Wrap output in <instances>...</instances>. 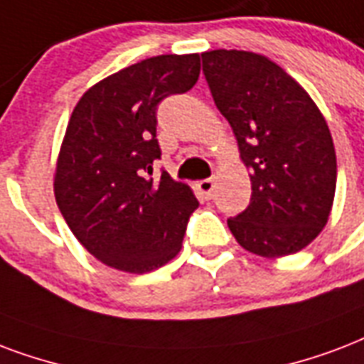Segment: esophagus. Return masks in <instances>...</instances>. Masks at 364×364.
Wrapping results in <instances>:
<instances>
[{
    "mask_svg": "<svg viewBox=\"0 0 364 364\" xmlns=\"http://www.w3.org/2000/svg\"><path fill=\"white\" fill-rule=\"evenodd\" d=\"M196 187H198L202 196H204L206 200H210L213 196V187H215V183H213V179H202V181L196 183Z\"/></svg>",
    "mask_w": 364,
    "mask_h": 364,
    "instance_id": "34e87169",
    "label": "esophagus"
}]
</instances>
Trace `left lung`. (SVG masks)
I'll return each instance as SVG.
<instances>
[{"mask_svg": "<svg viewBox=\"0 0 364 364\" xmlns=\"http://www.w3.org/2000/svg\"><path fill=\"white\" fill-rule=\"evenodd\" d=\"M202 66L252 181L248 208L227 225L252 254H296L323 231L334 202L336 152L326 120L307 91L263 55L215 49L202 53Z\"/></svg>", "mask_w": 364, "mask_h": 364, "instance_id": "8db88e82", "label": "left lung"}]
</instances>
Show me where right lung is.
<instances>
[{
  "label": "right lung",
  "instance_id": "1",
  "mask_svg": "<svg viewBox=\"0 0 364 364\" xmlns=\"http://www.w3.org/2000/svg\"><path fill=\"white\" fill-rule=\"evenodd\" d=\"M198 74V53L151 57L95 83L72 112L55 198L74 237L108 267L151 273L181 250L198 200L168 171L151 177L162 154L156 108Z\"/></svg>",
  "mask_w": 364,
  "mask_h": 364
}]
</instances>
